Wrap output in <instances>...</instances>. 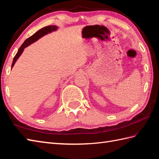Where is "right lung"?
<instances>
[{
	"label": "right lung",
	"instance_id": "obj_1",
	"mask_svg": "<svg viewBox=\"0 0 159 159\" xmlns=\"http://www.w3.org/2000/svg\"><path fill=\"white\" fill-rule=\"evenodd\" d=\"M57 29H58V27H57V26L55 25H53V26L50 25V26H45V27L39 29V31H37L35 34H33L32 36L30 37V38L26 39L25 41V42H24L21 45V46L20 47V48L18 50V52L16 53V56L14 57V58H13L12 65H11V68L13 67V66H14L15 63L16 62V61L18 60L20 56L22 55V52L24 51V49H25L26 47H27L28 46L31 45V43L36 42L37 40H38L39 38H41L42 37L44 36L46 34H48V33L57 31Z\"/></svg>",
	"mask_w": 159,
	"mask_h": 159
}]
</instances>
